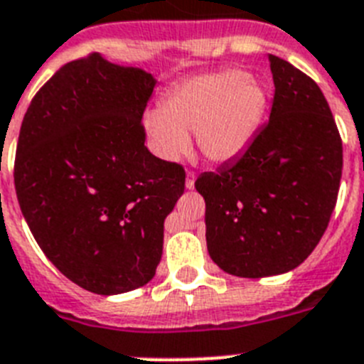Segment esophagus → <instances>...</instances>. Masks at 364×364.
Segmentation results:
<instances>
[{"label": "esophagus", "mask_w": 364, "mask_h": 364, "mask_svg": "<svg viewBox=\"0 0 364 364\" xmlns=\"http://www.w3.org/2000/svg\"><path fill=\"white\" fill-rule=\"evenodd\" d=\"M195 178H197V175H195L193 171H188V175H186V188L193 189L195 188Z\"/></svg>", "instance_id": "34e87169"}]
</instances>
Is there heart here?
Wrapping results in <instances>:
<instances>
[{
  "label": "heart",
  "instance_id": "obj_1",
  "mask_svg": "<svg viewBox=\"0 0 364 364\" xmlns=\"http://www.w3.org/2000/svg\"><path fill=\"white\" fill-rule=\"evenodd\" d=\"M269 93L243 70H223L189 79L171 90L160 110L147 112L144 129L158 156L178 160L189 147L188 134L212 164L243 154L262 127Z\"/></svg>",
  "mask_w": 364,
  "mask_h": 364
}]
</instances>
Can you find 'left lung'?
I'll return each instance as SVG.
<instances>
[{"label":"left lung","instance_id":"1","mask_svg":"<svg viewBox=\"0 0 364 364\" xmlns=\"http://www.w3.org/2000/svg\"><path fill=\"white\" fill-rule=\"evenodd\" d=\"M269 62V123L243 154L195 182L210 257L239 278L296 269L328 228L343 175V141L324 93L284 58Z\"/></svg>","mask_w":364,"mask_h":364}]
</instances>
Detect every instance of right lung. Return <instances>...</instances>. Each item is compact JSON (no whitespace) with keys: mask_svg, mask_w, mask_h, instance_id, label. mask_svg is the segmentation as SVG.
I'll use <instances>...</instances> for the list:
<instances>
[{"mask_svg":"<svg viewBox=\"0 0 364 364\" xmlns=\"http://www.w3.org/2000/svg\"><path fill=\"white\" fill-rule=\"evenodd\" d=\"M158 80L93 53L34 95L14 161L18 203L49 262L79 287L121 294L154 278L186 173L145 147Z\"/></svg>","mask_w":364,"mask_h":364,"instance_id":"add662e5","label":"right lung"}]
</instances>
